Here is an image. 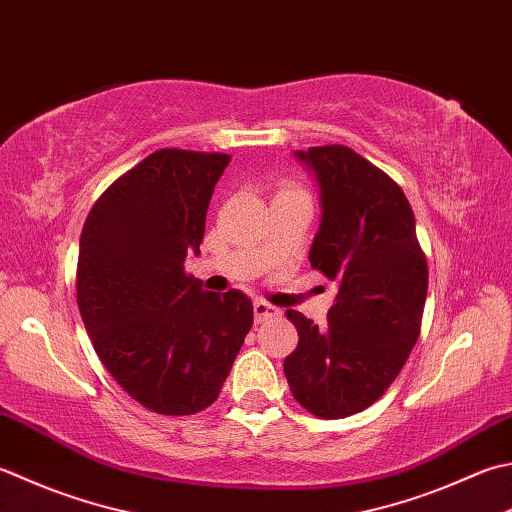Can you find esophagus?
<instances>
[{"instance_id": "34e87169", "label": "esophagus", "mask_w": 512, "mask_h": 512, "mask_svg": "<svg viewBox=\"0 0 512 512\" xmlns=\"http://www.w3.org/2000/svg\"><path fill=\"white\" fill-rule=\"evenodd\" d=\"M253 313H255V322L257 324H264V322H268V319L279 317V308L270 306L268 302H262V299H255Z\"/></svg>"}]
</instances>
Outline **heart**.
<instances>
[{
    "label": "heart",
    "instance_id": "heart-1",
    "mask_svg": "<svg viewBox=\"0 0 512 512\" xmlns=\"http://www.w3.org/2000/svg\"><path fill=\"white\" fill-rule=\"evenodd\" d=\"M277 195H306V190H302L299 186H293V184H286V186H282V190H279Z\"/></svg>",
    "mask_w": 512,
    "mask_h": 512
}]
</instances>
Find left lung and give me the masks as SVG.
Listing matches in <instances>:
<instances>
[{
    "mask_svg": "<svg viewBox=\"0 0 512 512\" xmlns=\"http://www.w3.org/2000/svg\"><path fill=\"white\" fill-rule=\"evenodd\" d=\"M322 193V224L310 266L337 286L328 324L299 310V333L284 359L290 393L308 413L342 419L375 404L417 344L428 264L404 190L342 144L297 150Z\"/></svg>",
    "mask_w": 512,
    "mask_h": 512,
    "instance_id": "1",
    "label": "left lung"
}]
</instances>
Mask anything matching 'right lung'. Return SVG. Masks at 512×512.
<instances>
[{"mask_svg":"<svg viewBox=\"0 0 512 512\" xmlns=\"http://www.w3.org/2000/svg\"><path fill=\"white\" fill-rule=\"evenodd\" d=\"M228 162L155 150L104 190L79 239L77 306L90 342L115 382L159 415L213 404L253 326L244 293H210L184 270Z\"/></svg>","mask_w":512,"mask_h":512,"instance_id":"obj_1","label":"right lung"}]
</instances>
